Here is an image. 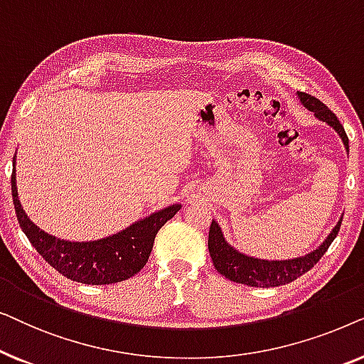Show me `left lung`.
I'll return each instance as SVG.
<instances>
[{
    "instance_id": "obj_1",
    "label": "left lung",
    "mask_w": 364,
    "mask_h": 364,
    "mask_svg": "<svg viewBox=\"0 0 364 364\" xmlns=\"http://www.w3.org/2000/svg\"><path fill=\"white\" fill-rule=\"evenodd\" d=\"M298 97L303 106L308 111L315 112V116L320 121L326 122L328 126H331L335 131L340 134L343 144H345L346 151L350 149L348 146V136L343 129L341 122L338 121V117L323 104L320 99L315 96H310L306 92H298ZM343 217L338 220L336 227L333 228L330 235L325 242L321 243L316 250L308 253L305 257L300 258H291V260H258V258L247 257L243 253L237 252L235 248L228 245L223 238V233L218 227L215 220H212L210 232H208V252H210L213 267L217 268V272L223 275L228 280L242 283V285L255 287V288H270V287H280L287 285L293 280H296L298 277H301L303 273L311 270L313 267L320 262V258L325 255L328 247L331 245V242L335 240L338 232H340Z\"/></svg>"
}]
</instances>
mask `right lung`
I'll return each instance as SVG.
<instances>
[{
    "label": "right lung",
    "instance_id": "add662e5",
    "mask_svg": "<svg viewBox=\"0 0 364 364\" xmlns=\"http://www.w3.org/2000/svg\"><path fill=\"white\" fill-rule=\"evenodd\" d=\"M14 164L16 156L13 157V166ZM11 192L19 227L39 255L61 275L86 285H109L124 282L141 272L151 255L157 232L182 207L176 203L162 208L132 223L126 230L101 240L66 242L41 230L24 213L18 198L16 167L11 176Z\"/></svg>",
    "mask_w": 364,
    "mask_h": 364
}]
</instances>
